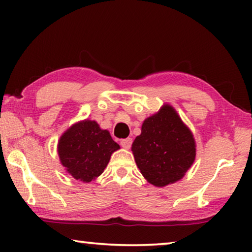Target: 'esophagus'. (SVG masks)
I'll use <instances>...</instances> for the list:
<instances>
[{"mask_svg":"<svg viewBox=\"0 0 252 252\" xmlns=\"http://www.w3.org/2000/svg\"><path fill=\"white\" fill-rule=\"evenodd\" d=\"M120 144L122 148L125 149H130L132 146V139L131 138H126V139H122L120 141Z\"/></svg>","mask_w":252,"mask_h":252,"instance_id":"esophagus-1","label":"esophagus"}]
</instances>
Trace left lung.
I'll return each instance as SVG.
<instances>
[{
  "label": "left lung",
  "instance_id": "8db88e82",
  "mask_svg": "<svg viewBox=\"0 0 252 252\" xmlns=\"http://www.w3.org/2000/svg\"><path fill=\"white\" fill-rule=\"evenodd\" d=\"M132 152L143 177L153 186L164 187L185 176L194 161L195 144L172 106L164 105L143 122Z\"/></svg>",
  "mask_w": 252,
  "mask_h": 252
}]
</instances>
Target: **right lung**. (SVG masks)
Segmentation results:
<instances>
[{"instance_id": "obj_1", "label": "right lung", "mask_w": 252, "mask_h": 252, "mask_svg": "<svg viewBox=\"0 0 252 252\" xmlns=\"http://www.w3.org/2000/svg\"><path fill=\"white\" fill-rule=\"evenodd\" d=\"M120 146L95 121L85 120L71 126L59 141L63 167L76 180L90 182L104 171L111 155Z\"/></svg>"}]
</instances>
